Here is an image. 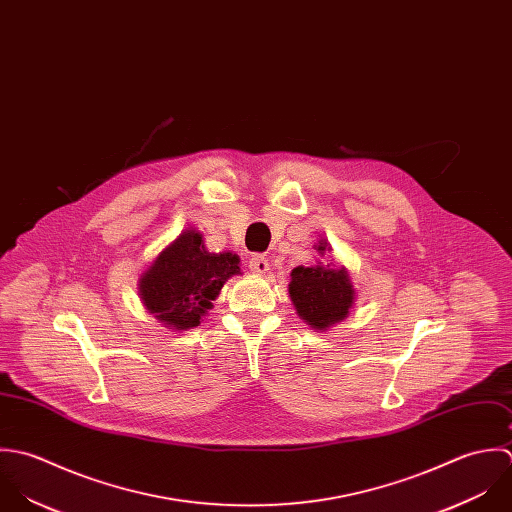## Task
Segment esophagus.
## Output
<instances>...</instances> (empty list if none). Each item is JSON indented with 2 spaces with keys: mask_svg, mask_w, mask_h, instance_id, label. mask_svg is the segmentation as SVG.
Wrapping results in <instances>:
<instances>
[{
  "mask_svg": "<svg viewBox=\"0 0 512 512\" xmlns=\"http://www.w3.org/2000/svg\"><path fill=\"white\" fill-rule=\"evenodd\" d=\"M249 269H251L253 273H257V275L267 273V271H269V261H267V257H265V255H251V259H249Z\"/></svg>",
  "mask_w": 512,
  "mask_h": 512,
  "instance_id": "34e87169",
  "label": "esophagus"
}]
</instances>
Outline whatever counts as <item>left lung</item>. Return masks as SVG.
I'll list each match as a JSON object with an SVG mask.
<instances>
[{
    "mask_svg": "<svg viewBox=\"0 0 512 512\" xmlns=\"http://www.w3.org/2000/svg\"><path fill=\"white\" fill-rule=\"evenodd\" d=\"M326 249L328 243L318 241L316 251L324 253ZM289 295L297 314L316 330H326L344 320L356 297L348 271L344 267L332 269L330 265L293 269Z\"/></svg>",
    "mask_w": 512,
    "mask_h": 512,
    "instance_id": "left-lung-1",
    "label": "left lung"
}]
</instances>
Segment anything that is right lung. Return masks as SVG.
<instances>
[{
  "label": "right lung",
  "mask_w": 512,
  "mask_h": 512,
  "mask_svg": "<svg viewBox=\"0 0 512 512\" xmlns=\"http://www.w3.org/2000/svg\"><path fill=\"white\" fill-rule=\"evenodd\" d=\"M239 273L237 255L205 251L202 233L186 229L142 273L140 299L168 328L188 330L213 307L223 283Z\"/></svg>",
  "instance_id": "add662e5"
}]
</instances>
